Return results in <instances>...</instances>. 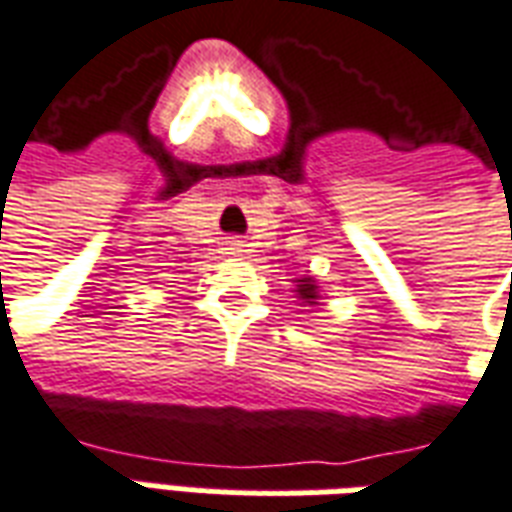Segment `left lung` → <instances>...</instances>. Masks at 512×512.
Wrapping results in <instances>:
<instances>
[{
    "label": "left lung",
    "mask_w": 512,
    "mask_h": 512,
    "mask_svg": "<svg viewBox=\"0 0 512 512\" xmlns=\"http://www.w3.org/2000/svg\"><path fill=\"white\" fill-rule=\"evenodd\" d=\"M299 299L307 301V304H315V299H318V288H315V279H299Z\"/></svg>",
    "instance_id": "left-lung-1"
}]
</instances>
